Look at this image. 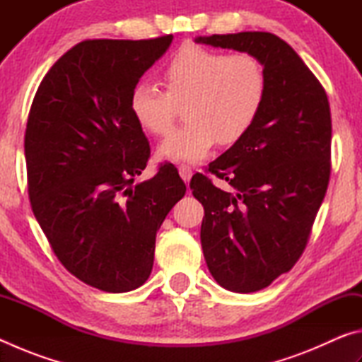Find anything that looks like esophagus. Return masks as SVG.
Listing matches in <instances>:
<instances>
[{
	"label": "esophagus",
	"mask_w": 362,
	"mask_h": 362,
	"mask_svg": "<svg viewBox=\"0 0 362 362\" xmlns=\"http://www.w3.org/2000/svg\"><path fill=\"white\" fill-rule=\"evenodd\" d=\"M179 174H180V177L185 182H189V179H192V175H193V168L192 166H188V164H180L179 166Z\"/></svg>",
	"instance_id": "1"
}]
</instances>
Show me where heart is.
<instances>
[{
	"label": "heart",
	"instance_id": "obj_1",
	"mask_svg": "<svg viewBox=\"0 0 362 362\" xmlns=\"http://www.w3.org/2000/svg\"><path fill=\"white\" fill-rule=\"evenodd\" d=\"M163 81L166 90L148 81L134 84L129 110L142 129L163 137L185 105L188 122L159 145V156L173 161H198L217 142L240 144L260 118L268 94L265 65L254 54L196 45L174 52L163 69Z\"/></svg>",
	"mask_w": 362,
	"mask_h": 362
}]
</instances>
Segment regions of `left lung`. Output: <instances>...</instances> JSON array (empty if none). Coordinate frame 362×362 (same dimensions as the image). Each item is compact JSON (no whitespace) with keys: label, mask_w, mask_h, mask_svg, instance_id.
I'll list each match as a JSON object with an SVG mask.
<instances>
[{"label":"left lung","mask_w":362,"mask_h":362,"mask_svg":"<svg viewBox=\"0 0 362 362\" xmlns=\"http://www.w3.org/2000/svg\"><path fill=\"white\" fill-rule=\"evenodd\" d=\"M198 42L250 52L265 65L268 94L246 137L194 174L189 188L204 206L201 244L209 272L233 292H255L291 272L308 244L330 179L332 119L326 90L279 36L241 32Z\"/></svg>","instance_id":"1"}]
</instances>
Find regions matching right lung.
Segmentation results:
<instances>
[{
	"label": "right lung",
	"instance_id": "obj_1",
	"mask_svg": "<svg viewBox=\"0 0 362 362\" xmlns=\"http://www.w3.org/2000/svg\"><path fill=\"white\" fill-rule=\"evenodd\" d=\"M173 38L78 42L46 73L30 108L32 211L59 262L95 289L129 292L148 279L156 231L187 192L173 164L134 185L150 142L129 110L131 89Z\"/></svg>",
	"mask_w": 362,
	"mask_h": 362
}]
</instances>
